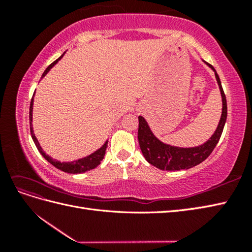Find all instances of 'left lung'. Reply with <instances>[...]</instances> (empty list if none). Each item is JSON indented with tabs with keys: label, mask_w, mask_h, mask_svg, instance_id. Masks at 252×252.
<instances>
[{
	"label": "left lung",
	"mask_w": 252,
	"mask_h": 252,
	"mask_svg": "<svg viewBox=\"0 0 252 252\" xmlns=\"http://www.w3.org/2000/svg\"><path fill=\"white\" fill-rule=\"evenodd\" d=\"M207 65L215 71L219 88L221 91L222 96V115L220 122L217 127L216 132L203 145L191 147V148H181L167 145L160 142L158 138L153 134V132L149 129L146 120L142 116L138 117V143H140L141 151L144 157L147 161L157 167L160 170L167 171H175V170H185L195 167V165L201 163L203 160H206L213 149L217 146V144L220 140L222 132L225 125L227 117V105L226 97L222 89V84L219 78L216 69L210 63H207Z\"/></svg>",
	"instance_id": "8db88e82"
}]
</instances>
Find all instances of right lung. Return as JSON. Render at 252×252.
Listing matches in <instances>:
<instances>
[{
    "label": "right lung",
    "mask_w": 252,
    "mask_h": 252,
    "mask_svg": "<svg viewBox=\"0 0 252 252\" xmlns=\"http://www.w3.org/2000/svg\"><path fill=\"white\" fill-rule=\"evenodd\" d=\"M63 56V54L60 57L57 58V60L52 63L51 65L47 67L45 69V71L43 72V74H42V78H43L45 74L50 71V69L55 65V63L61 60V58ZM32 107H33V97H32L31 99V103H30V109H29V120H30V132H31V136H32V140H33L35 146L37 148V151H39L41 153L42 156H43L47 161H49L51 164L54 165L55 168L60 169L62 171H63V172H67V173H72V174H77V173H83V172H87V171H90L92 170L94 168L97 167V165L100 163L101 160H103L104 156H105V152H106V148H107V142L104 144L103 146H101L98 151H96L95 153L91 154L90 156L88 157H84L82 159H79V160H76V161H72V162H61V161H57V160H54L53 158H51L49 155H46L43 149L41 148L39 142H37L36 137L34 135L33 133V129H32Z\"/></svg>",
    "instance_id": "1"
}]
</instances>
